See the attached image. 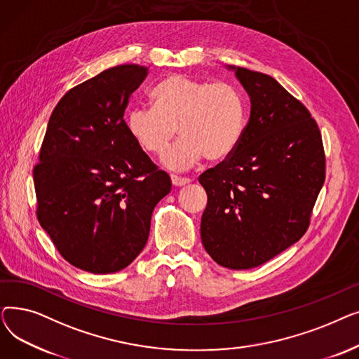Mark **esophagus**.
I'll return each mask as SVG.
<instances>
[{"label": "esophagus", "instance_id": "34e87169", "mask_svg": "<svg viewBox=\"0 0 359 359\" xmlns=\"http://www.w3.org/2000/svg\"><path fill=\"white\" fill-rule=\"evenodd\" d=\"M170 179H172V183H173L175 186H184V184H187V183H191V179L180 177V176H176V175H172V176H170Z\"/></svg>", "mask_w": 359, "mask_h": 359}]
</instances>
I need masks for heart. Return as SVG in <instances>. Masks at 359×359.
<instances>
[{
	"mask_svg": "<svg viewBox=\"0 0 359 359\" xmlns=\"http://www.w3.org/2000/svg\"><path fill=\"white\" fill-rule=\"evenodd\" d=\"M149 99L154 107L137 106L128 111L126 129L138 147L157 156L180 132L184 138L163 157L167 168L183 170L203 157L227 160L241 141L246 103L230 83L173 74L149 91Z\"/></svg>",
	"mask_w": 359,
	"mask_h": 359,
	"instance_id": "1",
	"label": "heart"
}]
</instances>
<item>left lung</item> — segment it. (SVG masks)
Returning a JSON list of instances; mask_svg holds the SVG:
<instances>
[{
    "label": "left lung",
    "mask_w": 359,
    "mask_h": 359,
    "mask_svg": "<svg viewBox=\"0 0 359 359\" xmlns=\"http://www.w3.org/2000/svg\"><path fill=\"white\" fill-rule=\"evenodd\" d=\"M250 97L234 153L201 175L208 195L205 250L229 269H250L297 243L325 183V151L310 111L266 74L229 65Z\"/></svg>",
    "instance_id": "left-lung-1"
}]
</instances>
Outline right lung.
Wrapping results in <instances>:
<instances>
[{
	"label": "right lung",
	"mask_w": 359,
	"mask_h": 359,
	"mask_svg": "<svg viewBox=\"0 0 359 359\" xmlns=\"http://www.w3.org/2000/svg\"><path fill=\"white\" fill-rule=\"evenodd\" d=\"M148 69L118 65L71 88L53 109L33 168L37 219L61 256L113 273L142 252L172 180L130 138L123 113Z\"/></svg>",
	"instance_id": "1"
}]
</instances>
